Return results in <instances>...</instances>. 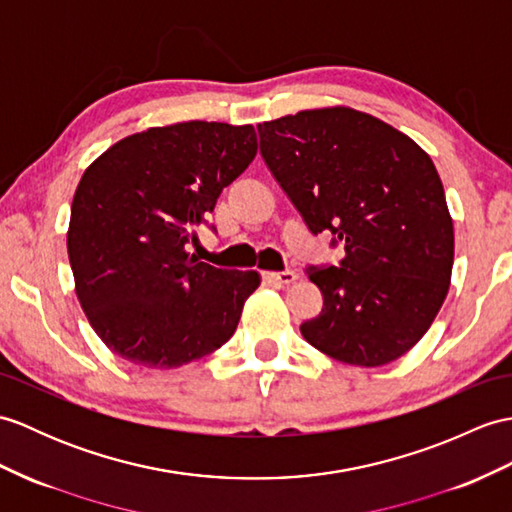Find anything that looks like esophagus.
I'll return each instance as SVG.
<instances>
[{"label":"esophagus","instance_id":"obj_1","mask_svg":"<svg viewBox=\"0 0 512 512\" xmlns=\"http://www.w3.org/2000/svg\"><path fill=\"white\" fill-rule=\"evenodd\" d=\"M261 277H264V281H268V283L283 285V283H292L296 279V272L294 270H283V272L266 270V272H261Z\"/></svg>","mask_w":512,"mask_h":512}]
</instances>
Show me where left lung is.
<instances>
[{
	"label": "left lung",
	"instance_id": "1",
	"mask_svg": "<svg viewBox=\"0 0 512 512\" xmlns=\"http://www.w3.org/2000/svg\"><path fill=\"white\" fill-rule=\"evenodd\" d=\"M257 130L261 157L307 227L344 246L340 266L307 268L323 310L301 325L303 338L353 366L401 358L434 323L454 266V222L430 154L349 106Z\"/></svg>",
	"mask_w": 512,
	"mask_h": 512
}]
</instances>
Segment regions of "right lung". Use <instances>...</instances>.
<instances>
[{
	"mask_svg": "<svg viewBox=\"0 0 512 512\" xmlns=\"http://www.w3.org/2000/svg\"><path fill=\"white\" fill-rule=\"evenodd\" d=\"M255 154L251 124L181 122L120 139L82 174L69 264L93 331L120 358L165 371L235 334L259 272L213 268L187 246Z\"/></svg>",
	"mask_w": 512,
	"mask_h": 512,
	"instance_id": "add662e5",
	"label": "right lung"
}]
</instances>
